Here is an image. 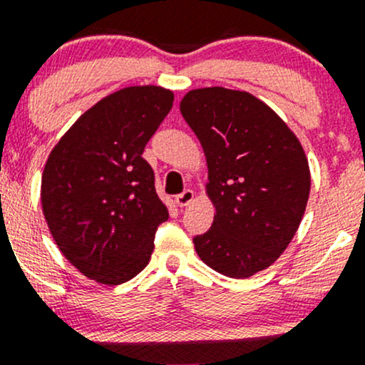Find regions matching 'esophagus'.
Wrapping results in <instances>:
<instances>
[{
	"instance_id": "34e87169",
	"label": "esophagus",
	"mask_w": 365,
	"mask_h": 365,
	"mask_svg": "<svg viewBox=\"0 0 365 365\" xmlns=\"http://www.w3.org/2000/svg\"><path fill=\"white\" fill-rule=\"evenodd\" d=\"M193 198H195L193 191L184 190L182 193H179L178 197H175V203H178L179 207H186V205H190L191 202H193Z\"/></svg>"
}]
</instances>
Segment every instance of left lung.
Wrapping results in <instances>:
<instances>
[{
    "label": "left lung",
    "instance_id": "1",
    "mask_svg": "<svg viewBox=\"0 0 365 365\" xmlns=\"http://www.w3.org/2000/svg\"><path fill=\"white\" fill-rule=\"evenodd\" d=\"M181 113L205 153L215 205L195 250L221 275L252 277L280 257L299 228L309 197L307 155L280 116L247 92L191 90Z\"/></svg>",
    "mask_w": 365,
    "mask_h": 365
}]
</instances>
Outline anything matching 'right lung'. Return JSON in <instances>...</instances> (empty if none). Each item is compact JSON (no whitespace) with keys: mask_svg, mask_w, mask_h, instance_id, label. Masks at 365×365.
Instances as JSON below:
<instances>
[{"mask_svg":"<svg viewBox=\"0 0 365 365\" xmlns=\"http://www.w3.org/2000/svg\"><path fill=\"white\" fill-rule=\"evenodd\" d=\"M172 103L162 87L121 88L83 113L46 160V225L66 259L92 280L123 284L150 262L168 210L143 153Z\"/></svg>","mask_w":365,"mask_h":365,"instance_id":"1","label":"right lung"}]
</instances>
